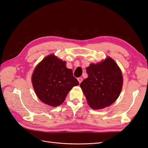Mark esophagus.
I'll list each match as a JSON object with an SVG mask.
<instances>
[{
  "mask_svg": "<svg viewBox=\"0 0 148 148\" xmlns=\"http://www.w3.org/2000/svg\"><path fill=\"white\" fill-rule=\"evenodd\" d=\"M77 80H78V81H79V84H80V83L82 81V77H79V78L77 79Z\"/></svg>",
  "mask_w": 148,
  "mask_h": 148,
  "instance_id": "1",
  "label": "esophagus"
}]
</instances>
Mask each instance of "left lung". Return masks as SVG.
Masks as SVG:
<instances>
[{"label":"left lung","mask_w":148,"mask_h":148,"mask_svg":"<svg viewBox=\"0 0 148 148\" xmlns=\"http://www.w3.org/2000/svg\"><path fill=\"white\" fill-rule=\"evenodd\" d=\"M88 77L80 84L89 105L94 109L112 104L122 89V73L114 60L107 58L103 62L86 68Z\"/></svg>","instance_id":"obj_1"}]
</instances>
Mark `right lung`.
Masks as SVG:
<instances>
[{
	"instance_id": "add662e5",
	"label": "right lung",
	"mask_w": 148,
	"mask_h": 148,
	"mask_svg": "<svg viewBox=\"0 0 148 148\" xmlns=\"http://www.w3.org/2000/svg\"><path fill=\"white\" fill-rule=\"evenodd\" d=\"M66 62L54 54L45 58L38 64L32 75L36 95L44 103L56 107L61 104L68 92L79 85L73 70L67 69Z\"/></svg>"
}]
</instances>
